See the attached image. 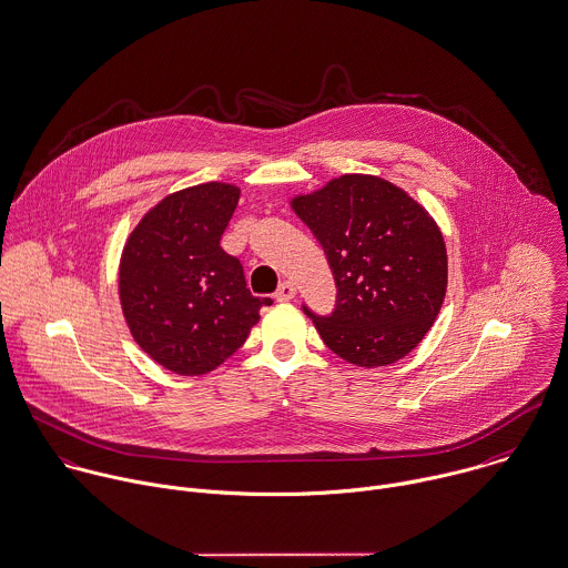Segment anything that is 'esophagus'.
I'll list each match as a JSON object with an SVG mask.
<instances>
[{
    "label": "esophagus",
    "instance_id": "1",
    "mask_svg": "<svg viewBox=\"0 0 568 568\" xmlns=\"http://www.w3.org/2000/svg\"><path fill=\"white\" fill-rule=\"evenodd\" d=\"M293 297H295V284H293L291 280H284V282L280 284L277 293H275V300H277V302H288V300H293Z\"/></svg>",
    "mask_w": 568,
    "mask_h": 568
}]
</instances>
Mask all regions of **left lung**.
Returning <instances> with one entry per match:
<instances>
[{
	"mask_svg": "<svg viewBox=\"0 0 568 568\" xmlns=\"http://www.w3.org/2000/svg\"><path fill=\"white\" fill-rule=\"evenodd\" d=\"M293 209L335 275L333 313L302 306L324 344L362 368L394 364L414 351L447 288V251L429 213L396 185L364 174L300 195Z\"/></svg>",
	"mask_w": 568,
	"mask_h": 568,
	"instance_id": "left-lung-1",
	"label": "left lung"
}]
</instances>
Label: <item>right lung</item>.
<instances>
[{
	"instance_id": "add662e5",
	"label": "right lung",
	"mask_w": 568,
	"mask_h": 568,
	"mask_svg": "<svg viewBox=\"0 0 568 568\" xmlns=\"http://www.w3.org/2000/svg\"><path fill=\"white\" fill-rule=\"evenodd\" d=\"M240 190L206 183L161 200L132 231L119 273L123 315L136 344L176 375L226 362L271 297L246 288L242 262L220 246Z\"/></svg>"
}]
</instances>
